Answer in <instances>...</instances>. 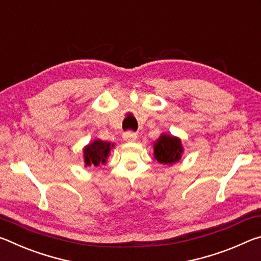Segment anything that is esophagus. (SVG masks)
I'll return each mask as SVG.
<instances>
[{
  "instance_id": "1",
  "label": "esophagus",
  "mask_w": 261,
  "mask_h": 261,
  "mask_svg": "<svg viewBox=\"0 0 261 261\" xmlns=\"http://www.w3.org/2000/svg\"><path fill=\"white\" fill-rule=\"evenodd\" d=\"M123 139L125 141H135L137 139V134L134 131H127L123 134Z\"/></svg>"
}]
</instances>
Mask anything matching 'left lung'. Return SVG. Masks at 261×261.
Returning a JSON list of instances; mask_svg holds the SVG:
<instances>
[{
	"instance_id": "left-lung-1",
	"label": "left lung",
	"mask_w": 261,
	"mask_h": 261,
	"mask_svg": "<svg viewBox=\"0 0 261 261\" xmlns=\"http://www.w3.org/2000/svg\"><path fill=\"white\" fill-rule=\"evenodd\" d=\"M183 148L180 140L169 135H162L154 146V156L163 165H171L179 161Z\"/></svg>"
}]
</instances>
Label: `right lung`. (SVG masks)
Listing matches in <instances>:
<instances>
[{
	"instance_id": "obj_1",
	"label": "right lung",
	"mask_w": 261,
	"mask_h": 261,
	"mask_svg": "<svg viewBox=\"0 0 261 261\" xmlns=\"http://www.w3.org/2000/svg\"><path fill=\"white\" fill-rule=\"evenodd\" d=\"M110 147H114V144L112 145L108 141H103L100 139L93 141V143L88 145L84 149L85 165L95 167L103 165V163H106V159H107L110 152Z\"/></svg>"
}]
</instances>
